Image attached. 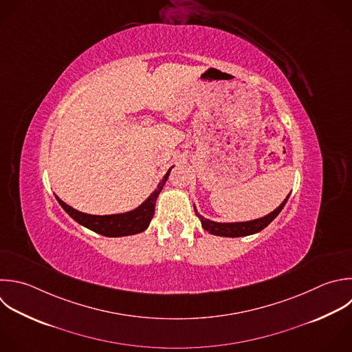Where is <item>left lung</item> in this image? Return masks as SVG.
Wrapping results in <instances>:
<instances>
[{
    "instance_id": "8db88e82",
    "label": "left lung",
    "mask_w": 352,
    "mask_h": 352,
    "mask_svg": "<svg viewBox=\"0 0 352 352\" xmlns=\"http://www.w3.org/2000/svg\"><path fill=\"white\" fill-rule=\"evenodd\" d=\"M290 195V194H289ZM289 195L285 198V201L274 210L271 212L270 214L261 217V219H256V220H252V221H243V223H216V221H212V220H208L205 217H202L198 212H197V208L194 206V212L195 214L198 216V219L201 220L202 223V227L204 230H206L208 232L213 234V235H220V236H231V238H235V236H245V235H250V234H256L258 231H261L263 228H265L278 214L279 212L283 209Z\"/></svg>"
}]
</instances>
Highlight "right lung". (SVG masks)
<instances>
[{
  "mask_svg": "<svg viewBox=\"0 0 352 352\" xmlns=\"http://www.w3.org/2000/svg\"><path fill=\"white\" fill-rule=\"evenodd\" d=\"M170 170H172V168L166 172L164 179L160 182L155 191L139 208H136L135 210L128 212V213L107 214V216L87 214V213H82V212L76 210L72 206L66 205L58 197H56V199L60 204V206L70 214V217H73L81 226L89 228V230H92V231H95L100 235H104V236H125V235L138 234V232L144 231L148 227V224H150V221L154 216L155 201H157L164 184L166 183Z\"/></svg>",
  "mask_w": 352,
  "mask_h": 352,
  "instance_id": "obj_1",
  "label": "right lung"
}]
</instances>
